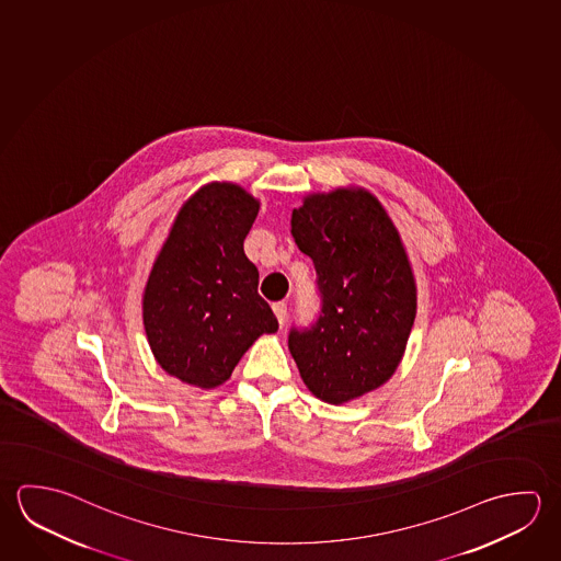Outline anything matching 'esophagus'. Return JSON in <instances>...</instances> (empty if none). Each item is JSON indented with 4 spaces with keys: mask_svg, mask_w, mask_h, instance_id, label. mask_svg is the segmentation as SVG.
Wrapping results in <instances>:
<instances>
[{
    "mask_svg": "<svg viewBox=\"0 0 561 561\" xmlns=\"http://www.w3.org/2000/svg\"><path fill=\"white\" fill-rule=\"evenodd\" d=\"M274 313H276L277 321H279V327H284L285 319H287V304H284V301L274 304Z\"/></svg>",
    "mask_w": 561,
    "mask_h": 561,
    "instance_id": "34e87169",
    "label": "esophagus"
}]
</instances>
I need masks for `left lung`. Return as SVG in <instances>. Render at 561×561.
I'll return each mask as SVG.
<instances>
[{
    "instance_id": "obj_1",
    "label": "left lung",
    "mask_w": 561,
    "mask_h": 561,
    "mask_svg": "<svg viewBox=\"0 0 561 561\" xmlns=\"http://www.w3.org/2000/svg\"><path fill=\"white\" fill-rule=\"evenodd\" d=\"M297 248L313 260L321 307L287 344L307 388L343 403L382 386L402 360L415 319V282L402 240L366 191L336 188L291 213Z\"/></svg>"
}]
</instances>
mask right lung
Here are the masks:
<instances>
[{
    "instance_id": "1",
    "label": "right lung",
    "mask_w": 561,
    "mask_h": 561,
    "mask_svg": "<svg viewBox=\"0 0 561 561\" xmlns=\"http://www.w3.org/2000/svg\"><path fill=\"white\" fill-rule=\"evenodd\" d=\"M257 201L232 183H210L181 208L149 274L144 324L159 366L181 382L215 388L230 378L277 319L257 294L244 240Z\"/></svg>"
}]
</instances>
